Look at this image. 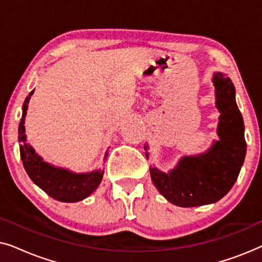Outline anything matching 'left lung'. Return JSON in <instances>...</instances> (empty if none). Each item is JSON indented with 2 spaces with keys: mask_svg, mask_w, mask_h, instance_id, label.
Instances as JSON below:
<instances>
[{
  "mask_svg": "<svg viewBox=\"0 0 262 262\" xmlns=\"http://www.w3.org/2000/svg\"><path fill=\"white\" fill-rule=\"evenodd\" d=\"M212 82L221 113L217 128L220 141L213 142L206 152L184 156L169 173L150 168L155 187L174 205L193 207L218 202L234 186L245 162V124L236 105L234 84L221 73L213 75ZM145 156L148 159V151Z\"/></svg>",
  "mask_w": 262,
  "mask_h": 262,
  "instance_id": "obj_1",
  "label": "left lung"
}]
</instances>
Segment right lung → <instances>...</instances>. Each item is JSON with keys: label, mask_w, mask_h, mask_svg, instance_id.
I'll return each instance as SVG.
<instances>
[{"label": "right lung", "mask_w": 262, "mask_h": 262, "mask_svg": "<svg viewBox=\"0 0 262 262\" xmlns=\"http://www.w3.org/2000/svg\"><path fill=\"white\" fill-rule=\"evenodd\" d=\"M34 91H32L25 100L23 117L19 124L20 156L25 170L38 187L48 193L53 199L64 203H76L91 195L98 188L102 180L103 170L95 169L91 173H73V171L52 166L34 151L26 142L25 135V117L27 114L28 102ZM108 152L105 154L103 161L107 160Z\"/></svg>", "instance_id": "right-lung-1"}]
</instances>
